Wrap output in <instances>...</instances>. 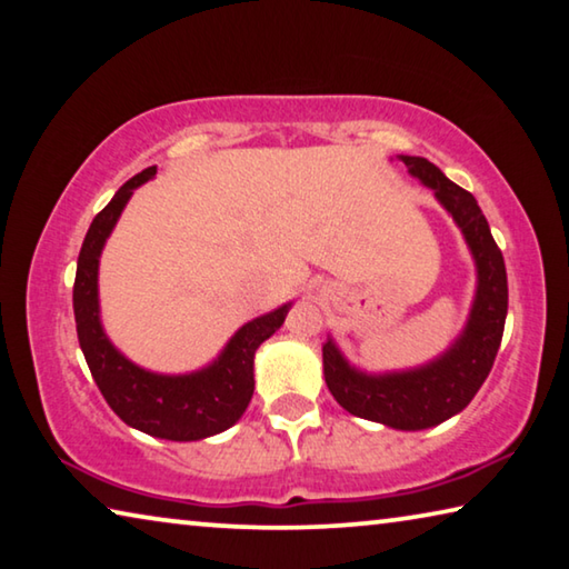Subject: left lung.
Here are the masks:
<instances>
[{
    "mask_svg": "<svg viewBox=\"0 0 569 569\" xmlns=\"http://www.w3.org/2000/svg\"><path fill=\"white\" fill-rule=\"evenodd\" d=\"M413 179L433 191L451 213L477 267V292L467 325L439 358L418 368L366 372L350 366L328 335L322 346V372L332 398L348 413L383 423L396 431H423L461 413L477 396L501 346L507 320V267L491 237L477 199L456 186L421 156H398Z\"/></svg>",
    "mask_w": 569,
    "mask_h": 569,
    "instance_id": "obj_1",
    "label": "left lung"
}]
</instances>
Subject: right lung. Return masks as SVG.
<instances>
[{
  "label": "right lung",
  "instance_id": "obj_1",
  "mask_svg": "<svg viewBox=\"0 0 569 569\" xmlns=\"http://www.w3.org/2000/svg\"><path fill=\"white\" fill-rule=\"evenodd\" d=\"M156 166L141 171L116 191L92 219L78 257L72 287L74 325L102 398L130 428L166 441H201L234 426L254 393V352L282 328L292 302L259 315L231 335L209 366L191 372H153L128 360L106 335L100 320L98 267L108 237L138 186L151 181Z\"/></svg>",
  "mask_w": 569,
  "mask_h": 569
}]
</instances>
